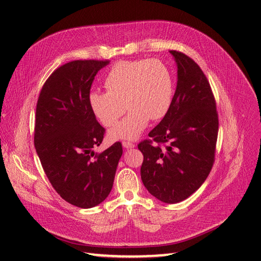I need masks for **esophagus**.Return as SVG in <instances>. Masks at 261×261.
<instances>
[{"instance_id":"1","label":"esophagus","mask_w":261,"mask_h":261,"mask_svg":"<svg viewBox=\"0 0 261 261\" xmlns=\"http://www.w3.org/2000/svg\"><path fill=\"white\" fill-rule=\"evenodd\" d=\"M122 145H123L124 149H132V148H135V144H133L132 142H129V141H123V142H122Z\"/></svg>"}]
</instances>
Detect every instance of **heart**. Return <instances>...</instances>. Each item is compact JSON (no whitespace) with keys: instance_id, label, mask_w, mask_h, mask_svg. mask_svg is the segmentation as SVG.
Returning <instances> with one entry per match:
<instances>
[{"instance_id":"1","label":"heart","mask_w":261,"mask_h":261,"mask_svg":"<svg viewBox=\"0 0 261 261\" xmlns=\"http://www.w3.org/2000/svg\"><path fill=\"white\" fill-rule=\"evenodd\" d=\"M107 91H91L89 105L106 126H115L126 109L130 112L109 132L111 140H135L148 126L168 112L173 97L169 69L158 59L120 62L105 80Z\"/></svg>"}]
</instances>
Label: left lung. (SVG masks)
<instances>
[{
	"label": "left lung",
	"instance_id": "left-lung-1",
	"mask_svg": "<svg viewBox=\"0 0 261 261\" xmlns=\"http://www.w3.org/2000/svg\"><path fill=\"white\" fill-rule=\"evenodd\" d=\"M177 65V85L168 112L151 139L138 144L143 154L141 179L161 202H182L197 191L215 161L218 113L211 85L188 55L170 50Z\"/></svg>",
	"mask_w": 261,
	"mask_h": 261
}]
</instances>
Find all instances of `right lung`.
I'll return each mask as SVG.
<instances>
[{
	"label": "right lung",
	"instance_id": "1",
	"mask_svg": "<svg viewBox=\"0 0 261 261\" xmlns=\"http://www.w3.org/2000/svg\"><path fill=\"white\" fill-rule=\"evenodd\" d=\"M109 61H72L51 73L36 106L34 144L46 176L66 202L91 208L108 197L122 144L113 143L101 153L105 128L89 105L97 72Z\"/></svg>",
	"mask_w": 261,
	"mask_h": 261
}]
</instances>
